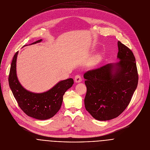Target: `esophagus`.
<instances>
[{
	"instance_id": "obj_1",
	"label": "esophagus",
	"mask_w": 150,
	"mask_h": 150,
	"mask_svg": "<svg viewBox=\"0 0 150 150\" xmlns=\"http://www.w3.org/2000/svg\"><path fill=\"white\" fill-rule=\"evenodd\" d=\"M74 81L76 83H79V82H81L82 81V78L81 76V75H76L75 76V78H74Z\"/></svg>"
}]
</instances>
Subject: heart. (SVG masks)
Returning <instances> with one entry per match:
<instances>
[{"mask_svg": "<svg viewBox=\"0 0 150 150\" xmlns=\"http://www.w3.org/2000/svg\"><path fill=\"white\" fill-rule=\"evenodd\" d=\"M98 62V58L97 57H94L91 61H90V65L91 66H94L95 65H96L97 63Z\"/></svg>", "mask_w": 150, "mask_h": 150, "instance_id": "obj_1", "label": "heart"}]
</instances>
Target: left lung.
I'll use <instances>...</instances> for the list:
<instances>
[{
  "mask_svg": "<svg viewBox=\"0 0 150 150\" xmlns=\"http://www.w3.org/2000/svg\"><path fill=\"white\" fill-rule=\"evenodd\" d=\"M120 60L85 73L86 110L98 120L119 116L129 104L137 89L138 75L132 52L117 42Z\"/></svg>",
  "mask_w": 150,
  "mask_h": 150,
  "instance_id": "1",
  "label": "left lung"
}]
</instances>
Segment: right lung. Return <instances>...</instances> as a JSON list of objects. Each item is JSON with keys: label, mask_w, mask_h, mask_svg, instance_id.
<instances>
[{"label": "right lung", "mask_w": 150, "mask_h": 150, "mask_svg": "<svg viewBox=\"0 0 150 150\" xmlns=\"http://www.w3.org/2000/svg\"><path fill=\"white\" fill-rule=\"evenodd\" d=\"M42 39L31 45L40 42ZM17 52L12 59L9 84L19 108L28 116L38 120H46L53 117L59 110L65 93L74 84V79L69 78L59 81L49 90L41 93H33L25 89L18 81L16 75Z\"/></svg>", "instance_id": "add662e5"}]
</instances>
